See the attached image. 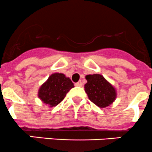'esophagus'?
<instances>
[{
    "label": "esophagus",
    "mask_w": 152,
    "mask_h": 152,
    "mask_svg": "<svg viewBox=\"0 0 152 152\" xmlns=\"http://www.w3.org/2000/svg\"><path fill=\"white\" fill-rule=\"evenodd\" d=\"M75 85L76 86L80 87V86H82L83 83H82V82H81V80H80V81H78L77 83H75Z\"/></svg>",
    "instance_id": "1"
}]
</instances>
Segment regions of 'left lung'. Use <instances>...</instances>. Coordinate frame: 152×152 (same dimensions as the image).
Listing matches in <instances>:
<instances>
[{
	"instance_id": "obj_1",
	"label": "left lung",
	"mask_w": 152,
	"mask_h": 152,
	"mask_svg": "<svg viewBox=\"0 0 152 152\" xmlns=\"http://www.w3.org/2000/svg\"><path fill=\"white\" fill-rule=\"evenodd\" d=\"M87 83L84 89L88 99L98 107L104 109L115 102L116 99V88L106 78L100 74L87 75Z\"/></svg>"
}]
</instances>
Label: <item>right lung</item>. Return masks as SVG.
<instances>
[{"label": "right lung", "mask_w": 152, "mask_h": 152, "mask_svg": "<svg viewBox=\"0 0 152 152\" xmlns=\"http://www.w3.org/2000/svg\"><path fill=\"white\" fill-rule=\"evenodd\" d=\"M74 87L69 77L63 73H53L40 86L37 96L49 107H54L59 104L67 92Z\"/></svg>", "instance_id": "obj_1"}]
</instances>
